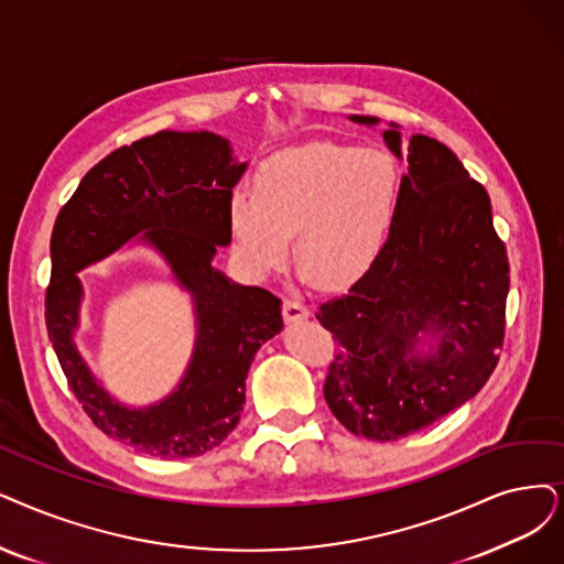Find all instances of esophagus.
Instances as JSON below:
<instances>
[{
  "label": "esophagus",
  "mask_w": 564,
  "mask_h": 564,
  "mask_svg": "<svg viewBox=\"0 0 564 564\" xmlns=\"http://www.w3.org/2000/svg\"><path fill=\"white\" fill-rule=\"evenodd\" d=\"M282 314H284V322L299 324V322H305L310 317V310L301 301H289L286 299L282 303Z\"/></svg>",
  "instance_id": "1"
}]
</instances>
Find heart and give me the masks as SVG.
Segmentation results:
<instances>
[{
    "label": "heart",
    "mask_w": 564,
    "mask_h": 564,
    "mask_svg": "<svg viewBox=\"0 0 564 564\" xmlns=\"http://www.w3.org/2000/svg\"><path fill=\"white\" fill-rule=\"evenodd\" d=\"M400 177L389 154L330 141L289 148L265 160L254 194L234 192L227 224L234 254L257 280L294 254L303 278L345 289L384 250L398 208Z\"/></svg>",
    "instance_id": "1"
}]
</instances>
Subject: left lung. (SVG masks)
Listing matches in <instances>:
<instances>
[{
	"label": "left lung",
	"mask_w": 564,
	"mask_h": 564,
	"mask_svg": "<svg viewBox=\"0 0 564 564\" xmlns=\"http://www.w3.org/2000/svg\"><path fill=\"white\" fill-rule=\"evenodd\" d=\"M375 127L377 118L349 116ZM408 162L384 250L317 319L340 343L324 398L349 433L408 437L475 398L498 366L509 263L490 198L444 143L381 131Z\"/></svg>",
	"instance_id": "left-lung-1"
}]
</instances>
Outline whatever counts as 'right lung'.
I'll use <instances>...</instances> for the list:
<instances>
[{"mask_svg": "<svg viewBox=\"0 0 564 564\" xmlns=\"http://www.w3.org/2000/svg\"><path fill=\"white\" fill-rule=\"evenodd\" d=\"M250 166L213 131H160L110 152L83 180L55 221L46 326L59 366L97 427L156 458L210 452L238 425L254 354L282 328V301L215 268L231 242L227 206ZM160 258L193 301L195 347L171 394L150 405L112 397L77 349L80 269L127 242Z\"/></svg>", "mask_w": 564, "mask_h": 564, "instance_id": "1", "label": "right lung"}]
</instances>
